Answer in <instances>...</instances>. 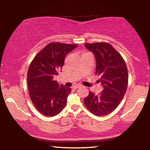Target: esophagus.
Listing matches in <instances>:
<instances>
[{
  "label": "esophagus",
  "mask_w": 150,
  "mask_h": 150,
  "mask_svg": "<svg viewBox=\"0 0 150 150\" xmlns=\"http://www.w3.org/2000/svg\"><path fill=\"white\" fill-rule=\"evenodd\" d=\"M80 87H81L80 85H77V86H73L71 88L73 89V90H77V88H80Z\"/></svg>",
  "instance_id": "esophagus-1"
}]
</instances>
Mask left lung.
<instances>
[{
    "mask_svg": "<svg viewBox=\"0 0 150 150\" xmlns=\"http://www.w3.org/2000/svg\"><path fill=\"white\" fill-rule=\"evenodd\" d=\"M84 45L95 56V74L100 77L104 89L97 95L90 91L84 103L95 115H106L116 109L126 93L128 84V69L122 57L110 44L96 42Z\"/></svg>",
    "mask_w": 150,
    "mask_h": 150,
    "instance_id": "8db88e82",
    "label": "left lung"
}]
</instances>
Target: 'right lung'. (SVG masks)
Returning a JSON list of instances; mask_svg holds the SVG:
<instances>
[{"mask_svg": "<svg viewBox=\"0 0 150 150\" xmlns=\"http://www.w3.org/2000/svg\"><path fill=\"white\" fill-rule=\"evenodd\" d=\"M78 44L51 42L30 63L27 81L30 99L37 111L47 117L58 115L66 106L71 88L53 80L64 62L66 55Z\"/></svg>", "mask_w": 150, "mask_h": 150, "instance_id": "1", "label": "right lung"}]
</instances>
